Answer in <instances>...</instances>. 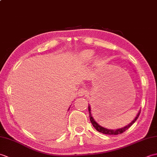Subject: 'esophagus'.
<instances>
[{
	"mask_svg": "<svg viewBox=\"0 0 157 157\" xmlns=\"http://www.w3.org/2000/svg\"><path fill=\"white\" fill-rule=\"evenodd\" d=\"M86 93H87V90H86V88H80V90H79L78 94H79V96H84L85 94H86Z\"/></svg>",
	"mask_w": 157,
	"mask_h": 157,
	"instance_id": "34e87169",
	"label": "esophagus"
}]
</instances>
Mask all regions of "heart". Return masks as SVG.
<instances>
[{
  "instance_id": "b5f03b06",
  "label": "heart",
  "mask_w": 157,
  "mask_h": 157,
  "mask_svg": "<svg viewBox=\"0 0 157 157\" xmlns=\"http://www.w3.org/2000/svg\"><path fill=\"white\" fill-rule=\"evenodd\" d=\"M94 55V51H92V50H85V51H82L79 53V59L81 60V61L86 63L90 61V60L93 58ZM101 56H97L95 58V63H99L101 62Z\"/></svg>"
}]
</instances>
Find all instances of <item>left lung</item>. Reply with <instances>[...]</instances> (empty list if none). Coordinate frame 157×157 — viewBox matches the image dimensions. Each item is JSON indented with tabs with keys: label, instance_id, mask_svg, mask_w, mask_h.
<instances>
[{
	"label": "left lung",
	"instance_id": "8db88e82",
	"mask_svg": "<svg viewBox=\"0 0 157 157\" xmlns=\"http://www.w3.org/2000/svg\"><path fill=\"white\" fill-rule=\"evenodd\" d=\"M88 111H89L90 120V122L92 123L93 127H94V128L96 130H97L98 132L102 133V134H109V135H117V134H122V133H123L125 131H126L127 129H128L129 128H130V127H131L133 124H134L135 121L138 118V117L140 115V110L138 113V115H136L135 119L133 120V121L131 123H130L129 124L125 126L124 128L117 129H106L105 128H103V127L98 125V123H96V121L94 119V118L92 117V113H91L90 106V105H88Z\"/></svg>",
	"mask_w": 157,
	"mask_h": 157
}]
</instances>
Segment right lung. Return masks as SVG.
I'll list each match as a JSON object with an SVG mask.
<instances>
[{
    "label": "right lung",
    "instance_id": "right-lung-1",
    "mask_svg": "<svg viewBox=\"0 0 157 157\" xmlns=\"http://www.w3.org/2000/svg\"><path fill=\"white\" fill-rule=\"evenodd\" d=\"M69 109H70V107H69V109H68V111H69Z\"/></svg>",
    "mask_w": 157,
    "mask_h": 157
}]
</instances>
